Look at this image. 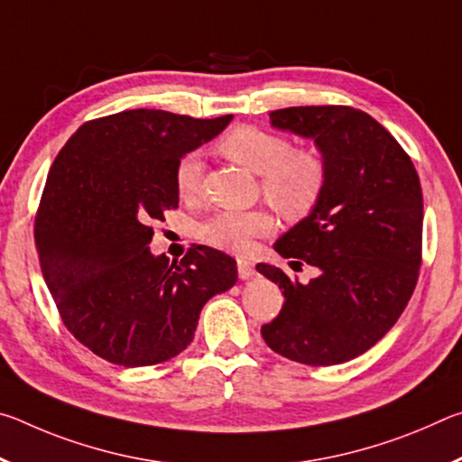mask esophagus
Segmentation results:
<instances>
[{"label": "esophagus", "mask_w": 462, "mask_h": 462, "mask_svg": "<svg viewBox=\"0 0 462 462\" xmlns=\"http://www.w3.org/2000/svg\"><path fill=\"white\" fill-rule=\"evenodd\" d=\"M254 264L250 263V261H246V259H238V277L242 279V281H246V279H250V277H254Z\"/></svg>", "instance_id": "esophagus-1"}]
</instances>
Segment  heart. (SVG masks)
Here are the masks:
<instances>
[{
  "instance_id": "b5f03b06",
  "label": "heart",
  "mask_w": 462,
  "mask_h": 462,
  "mask_svg": "<svg viewBox=\"0 0 462 462\" xmlns=\"http://www.w3.org/2000/svg\"><path fill=\"white\" fill-rule=\"evenodd\" d=\"M220 151L261 175L264 199L283 216L308 214L322 198L328 179L324 161L311 151H297L285 136L256 126H236L220 140ZM201 171L199 152H187L177 161L175 189L181 198L198 193ZM271 230L273 217L263 209L220 212L198 226V238L228 253H245L254 238L267 236Z\"/></svg>"
}]
</instances>
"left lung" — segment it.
I'll list each match as a JSON object with an SVG mask.
<instances>
[{"label":"left lung","mask_w":462,"mask_h":462,"mask_svg":"<svg viewBox=\"0 0 462 462\" xmlns=\"http://www.w3.org/2000/svg\"><path fill=\"white\" fill-rule=\"evenodd\" d=\"M269 116L273 128L314 140L328 179L316 208L275 242L283 259L308 263L318 275L303 285L279 267L256 264L285 297L261 334L289 361H353L393 328L416 289L420 177L400 143L361 109L300 106Z\"/></svg>","instance_id":"obj_1"}]
</instances>
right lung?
Wrapping results in <instances>:
<instances>
[{
  "mask_svg": "<svg viewBox=\"0 0 462 462\" xmlns=\"http://www.w3.org/2000/svg\"><path fill=\"white\" fill-rule=\"evenodd\" d=\"M230 120L128 109L83 124L54 159L34 226L42 277L69 332L106 361L183 353L206 301L238 281L220 250L199 245L169 263L148 248L151 224L179 206L177 161Z\"/></svg>",
  "mask_w": 462,
  "mask_h": 462,
  "instance_id": "right-lung-1",
  "label": "right lung"
}]
</instances>
